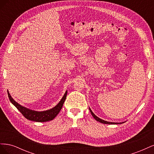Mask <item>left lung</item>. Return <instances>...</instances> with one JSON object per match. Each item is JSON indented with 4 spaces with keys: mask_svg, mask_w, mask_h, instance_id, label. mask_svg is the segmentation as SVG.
I'll use <instances>...</instances> for the list:
<instances>
[{
    "mask_svg": "<svg viewBox=\"0 0 154 154\" xmlns=\"http://www.w3.org/2000/svg\"><path fill=\"white\" fill-rule=\"evenodd\" d=\"M89 110H90V112H91V114H92V116H93V117H94V118L96 120V121H97V122H100V123H104V124H118V123H112V122H106V121H104V120H103V119H100V118H99L98 117H97V116L92 112V111L91 110V109H89Z\"/></svg>",
    "mask_w": 154,
    "mask_h": 154,
    "instance_id": "left-lung-1",
    "label": "left lung"
}]
</instances>
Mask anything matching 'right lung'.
Here are the masks:
<instances>
[{
    "instance_id": "obj_1",
    "label": "right lung",
    "mask_w": 154,
    "mask_h": 154,
    "mask_svg": "<svg viewBox=\"0 0 154 154\" xmlns=\"http://www.w3.org/2000/svg\"><path fill=\"white\" fill-rule=\"evenodd\" d=\"M67 94V92L66 91L62 100H60L57 106H55L54 108L43 112H37L27 109L26 107L22 106L18 103H17V102L12 98L10 94V93H9L8 91L9 99H10L11 103L16 106V108L20 112L21 114L24 116L26 119L36 122H49V121L53 120L60 112V110L62 109L63 103L66 99Z\"/></svg>"
}]
</instances>
